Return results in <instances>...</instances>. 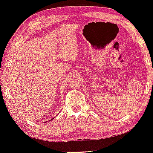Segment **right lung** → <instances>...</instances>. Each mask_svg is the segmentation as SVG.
I'll return each mask as SVG.
<instances>
[{
  "instance_id": "add662e5",
  "label": "right lung",
  "mask_w": 153,
  "mask_h": 153,
  "mask_svg": "<svg viewBox=\"0 0 153 153\" xmlns=\"http://www.w3.org/2000/svg\"><path fill=\"white\" fill-rule=\"evenodd\" d=\"M51 120H52V119H51Z\"/></svg>"
}]
</instances>
